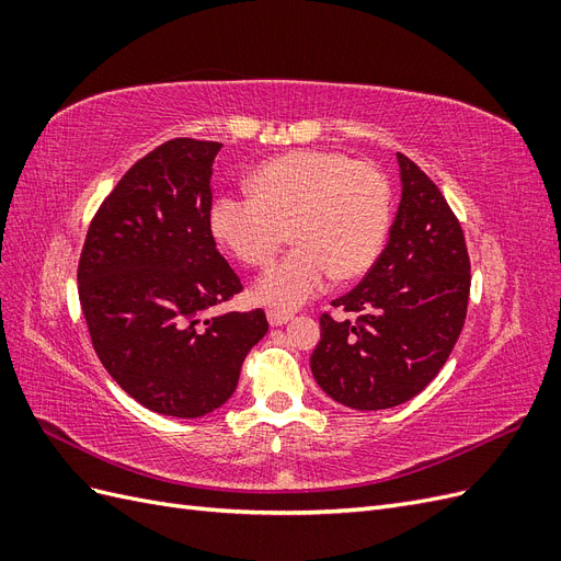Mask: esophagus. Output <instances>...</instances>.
Returning <instances> with one entry per match:
<instances>
[{
    "label": "esophagus",
    "mask_w": 561,
    "mask_h": 561,
    "mask_svg": "<svg viewBox=\"0 0 561 561\" xmlns=\"http://www.w3.org/2000/svg\"><path fill=\"white\" fill-rule=\"evenodd\" d=\"M266 318H268V325L278 328V325H285V322H290L295 316L293 313H285V311H268Z\"/></svg>",
    "instance_id": "esophagus-1"
}]
</instances>
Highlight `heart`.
I'll return each instance as SVG.
<instances>
[{"label":"heart","instance_id":"1","mask_svg":"<svg viewBox=\"0 0 561 561\" xmlns=\"http://www.w3.org/2000/svg\"><path fill=\"white\" fill-rule=\"evenodd\" d=\"M250 196L213 201L215 241L248 266H264L287 241L297 245L254 285V299L297 309L336 280H355L375 266L390 225V190L375 165L339 151L295 149L260 163Z\"/></svg>","mask_w":561,"mask_h":561}]
</instances>
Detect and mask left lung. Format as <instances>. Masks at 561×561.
Instances as JSON below:
<instances>
[{
	"instance_id": "1",
	"label": "left lung",
	"mask_w": 561,
	"mask_h": 561,
	"mask_svg": "<svg viewBox=\"0 0 561 561\" xmlns=\"http://www.w3.org/2000/svg\"><path fill=\"white\" fill-rule=\"evenodd\" d=\"M400 206L369 274L332 307L358 320L320 318L311 355L318 386L351 410H390L419 396L463 330L470 260L461 225L435 182L398 154Z\"/></svg>"
}]
</instances>
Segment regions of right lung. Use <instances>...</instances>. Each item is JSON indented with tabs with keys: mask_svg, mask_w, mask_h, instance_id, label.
Segmentation results:
<instances>
[{
	"mask_svg": "<svg viewBox=\"0 0 561 561\" xmlns=\"http://www.w3.org/2000/svg\"><path fill=\"white\" fill-rule=\"evenodd\" d=\"M219 142L178 138L140 159L93 217L79 301L110 377L147 410L196 419L236 390L262 309L210 313L243 290L208 215Z\"/></svg>",
	"mask_w": 561,
	"mask_h": 561,
	"instance_id": "1",
	"label": "right lung"
}]
</instances>
